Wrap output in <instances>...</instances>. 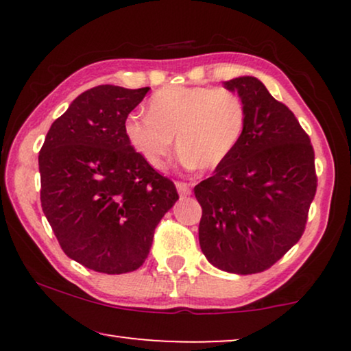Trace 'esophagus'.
<instances>
[{"label":"esophagus","instance_id":"esophagus-1","mask_svg":"<svg viewBox=\"0 0 351 351\" xmlns=\"http://www.w3.org/2000/svg\"><path fill=\"white\" fill-rule=\"evenodd\" d=\"M176 186H177V191H179L182 196H189L191 193L190 185L186 184V182H176Z\"/></svg>","mask_w":351,"mask_h":351}]
</instances>
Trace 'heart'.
I'll return each instance as SVG.
<instances>
[{
    "label": "heart",
    "instance_id": "b5f03b06",
    "mask_svg": "<svg viewBox=\"0 0 351 351\" xmlns=\"http://www.w3.org/2000/svg\"><path fill=\"white\" fill-rule=\"evenodd\" d=\"M147 107L148 114H128L123 132L153 169L167 165L176 137L186 169L213 171L237 150L246 131V104L230 89L166 86L152 95Z\"/></svg>",
    "mask_w": 351,
    "mask_h": 351
}]
</instances>
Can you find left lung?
I'll return each mask as SVG.
<instances>
[{
    "mask_svg": "<svg viewBox=\"0 0 351 351\" xmlns=\"http://www.w3.org/2000/svg\"><path fill=\"white\" fill-rule=\"evenodd\" d=\"M247 108L246 131L213 177L195 186L203 209L199 246L214 267L238 275L268 270L305 232L318 177L310 137L261 80L225 83Z\"/></svg>",
    "mask_w": 351,
    "mask_h": 351,
    "instance_id": "8db88e82",
    "label": "left lung"
}]
</instances>
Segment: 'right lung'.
Instances as JSON below:
<instances>
[{
	"label": "right lung",
	"instance_id": "right-lung-1",
	"mask_svg": "<svg viewBox=\"0 0 351 351\" xmlns=\"http://www.w3.org/2000/svg\"><path fill=\"white\" fill-rule=\"evenodd\" d=\"M150 88L102 84L57 118L38 162L41 208L62 251L89 270H137L177 199L174 182L129 145L123 123Z\"/></svg>",
	"mask_w": 351,
	"mask_h": 351
}]
</instances>
